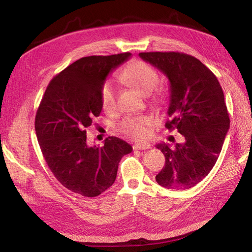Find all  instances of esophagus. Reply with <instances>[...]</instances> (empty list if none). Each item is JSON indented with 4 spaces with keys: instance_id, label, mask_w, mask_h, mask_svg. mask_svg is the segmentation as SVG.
Segmentation results:
<instances>
[{
    "instance_id": "obj_1",
    "label": "esophagus",
    "mask_w": 252,
    "mask_h": 252,
    "mask_svg": "<svg viewBox=\"0 0 252 252\" xmlns=\"http://www.w3.org/2000/svg\"><path fill=\"white\" fill-rule=\"evenodd\" d=\"M151 144L148 142H139L133 146L134 150H147V149H150Z\"/></svg>"
}]
</instances>
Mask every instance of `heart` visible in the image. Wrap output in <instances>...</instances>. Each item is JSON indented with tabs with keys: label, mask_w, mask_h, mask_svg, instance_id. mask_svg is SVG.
Listing matches in <instances>:
<instances>
[{
	"label": "heart",
	"mask_w": 252,
	"mask_h": 252,
	"mask_svg": "<svg viewBox=\"0 0 252 252\" xmlns=\"http://www.w3.org/2000/svg\"><path fill=\"white\" fill-rule=\"evenodd\" d=\"M121 78L143 94H150L160 81L158 72L142 61H135L125 67L121 72ZM100 97L104 110H112L116 106L117 87L112 80H106L102 84ZM155 123L156 119L150 116L126 117L119 125V130L131 138L141 139L146 138L149 127Z\"/></svg>",
	"instance_id": "obj_1"
}]
</instances>
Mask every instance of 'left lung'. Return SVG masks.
<instances>
[{"mask_svg": "<svg viewBox=\"0 0 252 252\" xmlns=\"http://www.w3.org/2000/svg\"><path fill=\"white\" fill-rule=\"evenodd\" d=\"M139 57L168 78L170 120L165 127L177 129L185 138L174 149L165 143L157 144L165 163L156 180L167 189H190L211 171L229 131L222 88L216 75L191 55L142 52Z\"/></svg>", "mask_w": 252, "mask_h": 252, "instance_id": "8db88e82", "label": "left lung"}]
</instances>
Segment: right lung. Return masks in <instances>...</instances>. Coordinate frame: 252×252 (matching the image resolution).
I'll use <instances>...</instances> for the list:
<instances>
[{"mask_svg":"<svg viewBox=\"0 0 252 252\" xmlns=\"http://www.w3.org/2000/svg\"><path fill=\"white\" fill-rule=\"evenodd\" d=\"M130 57L92 55L73 62L51 80L37 109L35 132L46 163L63 187L83 197H96L112 186L119 162L132 151L116 136L103 147H89L85 131L101 113L102 84Z\"/></svg>","mask_w":252,"mask_h":252,"instance_id":"obj_1","label":"right lung"}]
</instances>
